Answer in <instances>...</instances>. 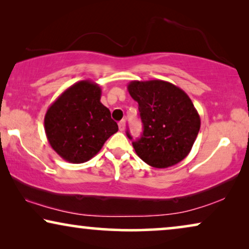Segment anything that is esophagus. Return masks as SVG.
I'll list each match as a JSON object with an SVG mask.
<instances>
[{"mask_svg":"<svg viewBox=\"0 0 249 249\" xmlns=\"http://www.w3.org/2000/svg\"><path fill=\"white\" fill-rule=\"evenodd\" d=\"M119 129H120L121 131H124V129H125V121L124 120H121L120 122H119Z\"/></svg>","mask_w":249,"mask_h":249,"instance_id":"obj_1","label":"esophagus"}]
</instances>
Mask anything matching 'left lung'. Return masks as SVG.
<instances>
[{"label":"left lung","mask_w":249,"mask_h":249,"mask_svg":"<svg viewBox=\"0 0 249 249\" xmlns=\"http://www.w3.org/2000/svg\"><path fill=\"white\" fill-rule=\"evenodd\" d=\"M138 103L142 135L132 142L136 154L153 168L178 164L192 151L200 128V118L181 88L164 80H134L128 85ZM129 139L132 137L127 131Z\"/></svg>","instance_id":"left-lung-1"}]
</instances>
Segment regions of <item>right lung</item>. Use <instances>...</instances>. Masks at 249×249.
Listing matches in <instances>:
<instances>
[{
  "mask_svg": "<svg viewBox=\"0 0 249 249\" xmlns=\"http://www.w3.org/2000/svg\"><path fill=\"white\" fill-rule=\"evenodd\" d=\"M101 87L80 80L67 88L47 108L44 128L51 147L70 163L94 158L119 130L110 110L101 103Z\"/></svg>",
  "mask_w": 249,
  "mask_h": 249,
  "instance_id": "1",
  "label": "right lung"
}]
</instances>
